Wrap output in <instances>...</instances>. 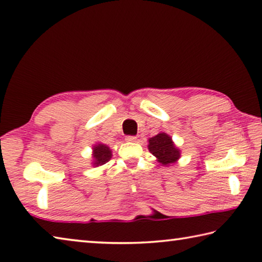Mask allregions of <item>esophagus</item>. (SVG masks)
Returning a JSON list of instances; mask_svg holds the SVG:
<instances>
[{"label":"esophagus","instance_id":"34e87169","mask_svg":"<svg viewBox=\"0 0 262 262\" xmlns=\"http://www.w3.org/2000/svg\"><path fill=\"white\" fill-rule=\"evenodd\" d=\"M136 136H126L127 142H136Z\"/></svg>","mask_w":262,"mask_h":262}]
</instances>
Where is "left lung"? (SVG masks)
<instances>
[{
  "mask_svg": "<svg viewBox=\"0 0 262 262\" xmlns=\"http://www.w3.org/2000/svg\"><path fill=\"white\" fill-rule=\"evenodd\" d=\"M147 147L157 160L164 166H169L177 163L181 156L180 150L173 143L172 137L166 133H160V134L149 139Z\"/></svg>",
  "mask_w": 262,
  "mask_h": 262,
  "instance_id": "1",
  "label": "left lung"
}]
</instances>
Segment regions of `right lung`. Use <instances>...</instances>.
Instances as JSON below:
<instances>
[{
    "label": "right lung",
    "mask_w": 262,
    "mask_h": 262,
    "mask_svg": "<svg viewBox=\"0 0 262 262\" xmlns=\"http://www.w3.org/2000/svg\"><path fill=\"white\" fill-rule=\"evenodd\" d=\"M112 157V151L108 146L105 144L98 143L96 145H94L93 147V158H94V163L93 165L95 167H97L99 165H104L106 164L108 160L111 159Z\"/></svg>",
    "instance_id": "obj_1"
}]
</instances>
